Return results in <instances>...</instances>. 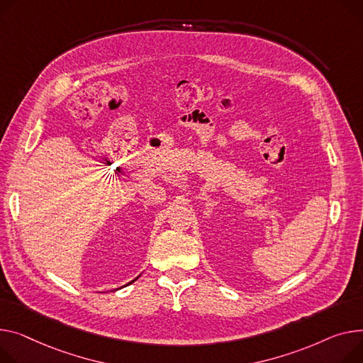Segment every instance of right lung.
<instances>
[{
    "label": "right lung",
    "mask_w": 363,
    "mask_h": 363,
    "mask_svg": "<svg viewBox=\"0 0 363 363\" xmlns=\"http://www.w3.org/2000/svg\"><path fill=\"white\" fill-rule=\"evenodd\" d=\"M137 279H138V277H135V279H134V280H133V281H135V280H137ZM133 281H130V283H128V284H131V283H133ZM125 286H127V284H125Z\"/></svg>",
    "instance_id": "right-lung-1"
}]
</instances>
